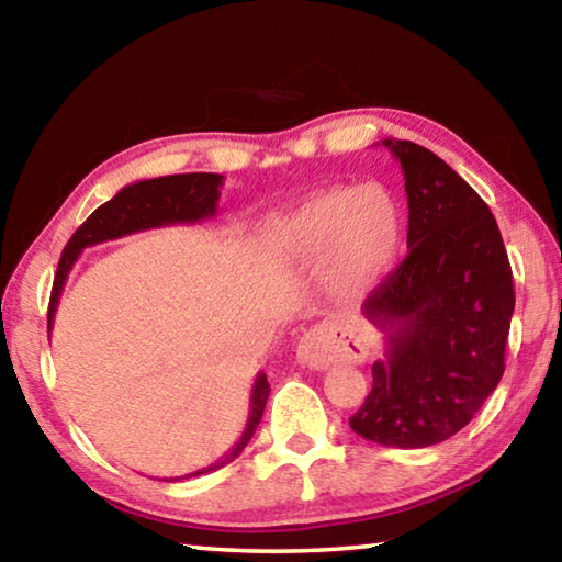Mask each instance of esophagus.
Wrapping results in <instances>:
<instances>
[{
    "instance_id": "1",
    "label": "esophagus",
    "mask_w": 562,
    "mask_h": 562,
    "mask_svg": "<svg viewBox=\"0 0 562 562\" xmlns=\"http://www.w3.org/2000/svg\"><path fill=\"white\" fill-rule=\"evenodd\" d=\"M367 359V347L357 331L339 327L335 322H322L304 331L297 341V361L310 369H327L339 361L361 364Z\"/></svg>"
}]
</instances>
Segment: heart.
I'll list each match as a JSON object with an SVG mask.
<instances>
[{
	"label": "heart",
	"mask_w": 562,
	"mask_h": 562,
	"mask_svg": "<svg viewBox=\"0 0 562 562\" xmlns=\"http://www.w3.org/2000/svg\"><path fill=\"white\" fill-rule=\"evenodd\" d=\"M270 240L290 268L325 262V290L339 300H355L392 274L404 252L406 223L382 186L329 188L280 215Z\"/></svg>",
	"instance_id": "heart-1"
}]
</instances>
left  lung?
<instances>
[{"label":"left lung","instance_id":"left-lung-1","mask_svg":"<svg viewBox=\"0 0 562 562\" xmlns=\"http://www.w3.org/2000/svg\"><path fill=\"white\" fill-rule=\"evenodd\" d=\"M404 170L408 255L361 304L384 331L361 439L424 449L461 431L503 376L516 292L496 217L429 148L386 138Z\"/></svg>","mask_w":562,"mask_h":562}]
</instances>
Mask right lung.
Instances as JSON below:
<instances>
[{"mask_svg":"<svg viewBox=\"0 0 562 562\" xmlns=\"http://www.w3.org/2000/svg\"><path fill=\"white\" fill-rule=\"evenodd\" d=\"M223 176L217 173H178V176H164V178H150L138 180L121 188L109 203L97 207L83 223L79 231L71 235V240L66 243L59 268H56L52 302H49V331L54 325V312L59 307V297L64 290V282L69 278L74 262L79 260L83 247L116 240V237L148 231V227H164L176 223H201L213 217L217 213V198H221ZM270 396L268 376L258 374L250 396V416H247L245 431L240 436L231 453H225L221 461L205 465L201 471H193L183 475V479H193V475H203L207 471L223 469L225 463L243 453L247 441L252 439L255 429H258L265 404ZM178 481V479H170Z\"/></svg>","mask_w":562,"mask_h":562,"instance_id":"right-lung-1","label":"right lung"}]
</instances>
